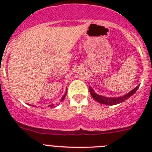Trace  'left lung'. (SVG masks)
Instances as JSON below:
<instances>
[{"label":"left lung","instance_id":"8db88e82","mask_svg":"<svg viewBox=\"0 0 152 152\" xmlns=\"http://www.w3.org/2000/svg\"><path fill=\"white\" fill-rule=\"evenodd\" d=\"M140 87V85H137L135 88H134L133 90H132L131 91L129 92L128 93H126V95H124L123 96H119V97H115V98H110V97H106V96H101V95L97 94V93H95V91L93 90V89L92 88V87H89V89H90V95L92 96V97L98 102L99 103L103 104L106 105H115L118 104H120L124 102V101L127 100L129 98L131 97L135 93V92L137 91V89Z\"/></svg>","mask_w":152,"mask_h":152}]
</instances>
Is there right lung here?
Here are the masks:
<instances>
[{"instance_id": "right-lung-1", "label": "right lung", "mask_w": 152, "mask_h": 152, "mask_svg": "<svg viewBox=\"0 0 152 152\" xmlns=\"http://www.w3.org/2000/svg\"><path fill=\"white\" fill-rule=\"evenodd\" d=\"M67 88L66 89V91H65V94H64V96H62V99H61V102H62V101H63L64 99H65V96H66V94H67ZM32 106H33V105H32ZM48 107H52V108H53V107H56V106H54V104H50V105H49Z\"/></svg>"}]
</instances>
